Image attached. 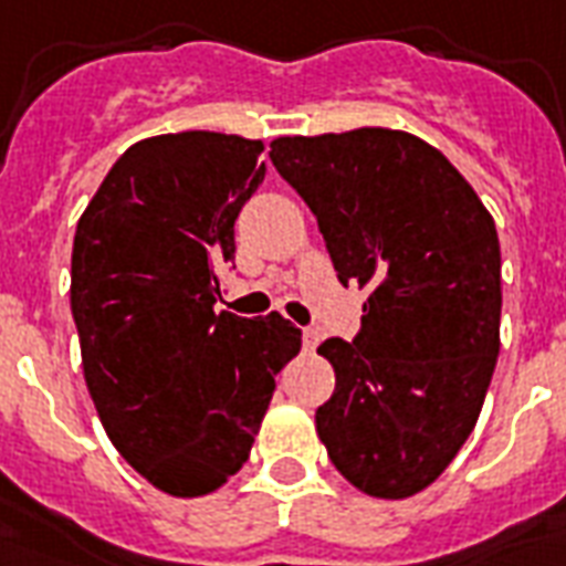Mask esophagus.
Masks as SVG:
<instances>
[{
	"mask_svg": "<svg viewBox=\"0 0 566 566\" xmlns=\"http://www.w3.org/2000/svg\"><path fill=\"white\" fill-rule=\"evenodd\" d=\"M302 344H305V350H314L321 344V332L314 329V326H305L302 329Z\"/></svg>",
	"mask_w": 566,
	"mask_h": 566,
	"instance_id": "34e87169",
	"label": "esophagus"
}]
</instances>
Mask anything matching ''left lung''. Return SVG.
<instances>
[{
    "mask_svg": "<svg viewBox=\"0 0 566 566\" xmlns=\"http://www.w3.org/2000/svg\"><path fill=\"white\" fill-rule=\"evenodd\" d=\"M270 159L317 216L340 284L370 291L359 335L317 347L335 368L317 437L356 490L409 499L463 448L493 379V216L433 145L403 129L282 136Z\"/></svg>",
    "mask_w": 566,
    "mask_h": 566,
    "instance_id": "left-lung-1",
    "label": "left lung"
}]
</instances>
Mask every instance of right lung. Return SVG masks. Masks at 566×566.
Segmentation results:
<instances>
[{
  "label": "right lung",
  "mask_w": 566,
  "mask_h": 566,
  "mask_svg": "<svg viewBox=\"0 0 566 566\" xmlns=\"http://www.w3.org/2000/svg\"><path fill=\"white\" fill-rule=\"evenodd\" d=\"M264 142L187 129L136 142L73 237L71 312L112 446L168 495L243 469L302 332L282 314L216 312L234 222L266 175Z\"/></svg>",
  "instance_id": "add662e5"
}]
</instances>
